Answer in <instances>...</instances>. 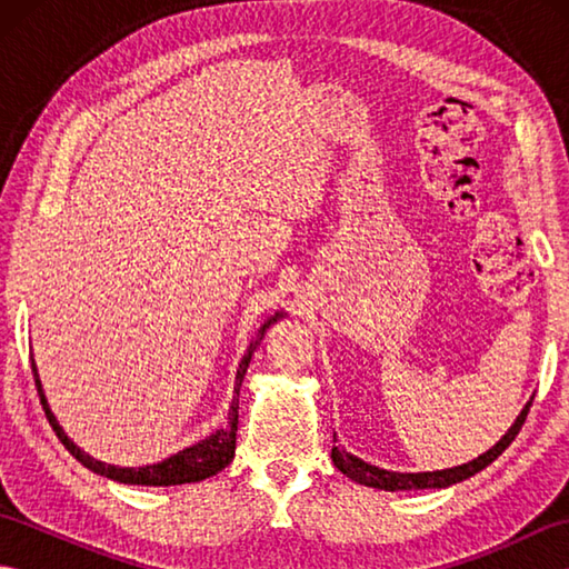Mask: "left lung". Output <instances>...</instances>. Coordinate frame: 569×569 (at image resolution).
Returning a JSON list of instances; mask_svg holds the SVG:
<instances>
[{"instance_id": "1", "label": "left lung", "mask_w": 569, "mask_h": 569, "mask_svg": "<svg viewBox=\"0 0 569 569\" xmlns=\"http://www.w3.org/2000/svg\"><path fill=\"white\" fill-rule=\"evenodd\" d=\"M530 406H533V403H528L521 410V416L516 418L511 430L506 432L503 438L497 445H493L489 452L479 455L477 459H471V462H467L462 467H452V469H442V471H422V475H396V471H383L379 467H371L367 462H361V459L352 457V455L345 452V450H337V447H332V462L349 479H355V481H359V485L373 487V489L410 491V489H435V487L442 489V487H450V485H457V481H462V479H467L471 475H477V471H481L487 465H491L493 459H497L506 450V447L513 442L518 430L523 428Z\"/></svg>"}]
</instances>
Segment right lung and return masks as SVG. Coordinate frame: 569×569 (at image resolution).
<instances>
[{
    "label": "right lung",
    "instance_id": "1",
    "mask_svg": "<svg viewBox=\"0 0 569 569\" xmlns=\"http://www.w3.org/2000/svg\"><path fill=\"white\" fill-rule=\"evenodd\" d=\"M278 318H281V312H276L271 320H266L261 325L257 337H253L249 349H247L244 359H241V365L237 369V389H234L237 396L232 398V406H229L227 426L217 430L214 435H210L208 440L192 445V447H188V450L178 452L173 457H168V459H163V462H159V465H149V467H139V469H124V467L102 465V462H98V459H92L90 455H84L78 445H72V440L63 432V428L58 426L56 416L51 413V408H48V401H46L43 389H41V381H39V373H36V365L31 361L36 389H39L41 406L46 410V418H48V422H51V428L58 435V440L66 445V450L72 457H76L80 465H84V467L92 469V471H98V475H102V477L124 481V485H147V487H173V485H190V481L208 479V477L217 475V471H222L234 459L237 418H239V413H237V408H239V386H241V381H244V373H247V367H249V361H251L253 349H257V345L261 342V337H263L266 330H269V325L276 322Z\"/></svg>",
    "mask_w": 569,
    "mask_h": 569
}]
</instances>
